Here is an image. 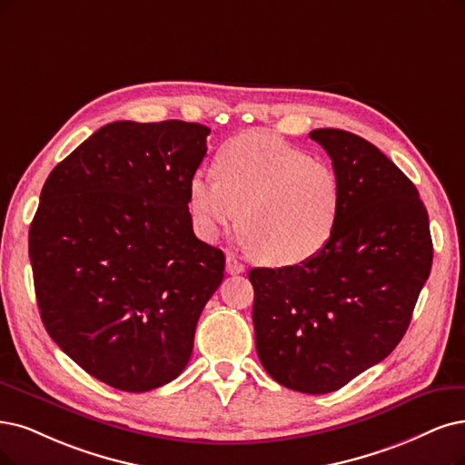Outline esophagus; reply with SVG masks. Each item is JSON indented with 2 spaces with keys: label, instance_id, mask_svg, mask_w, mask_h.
I'll list each match as a JSON object with an SVG mask.
<instances>
[{
  "label": "esophagus",
  "instance_id": "esophagus-1",
  "mask_svg": "<svg viewBox=\"0 0 465 465\" xmlns=\"http://www.w3.org/2000/svg\"><path fill=\"white\" fill-rule=\"evenodd\" d=\"M226 272L228 273H232V276H235V273H243L245 272V266L242 264V262H239L237 259H235V256H228V259H226Z\"/></svg>",
  "mask_w": 465,
  "mask_h": 465
}]
</instances>
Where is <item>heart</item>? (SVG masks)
I'll list each match as a JSON object with an SVG mask.
<instances>
[{
	"instance_id": "b5f03b06",
	"label": "heart",
	"mask_w": 465,
	"mask_h": 465,
	"mask_svg": "<svg viewBox=\"0 0 465 465\" xmlns=\"http://www.w3.org/2000/svg\"><path fill=\"white\" fill-rule=\"evenodd\" d=\"M214 174L189 180V211L206 242L235 228L276 266L314 259L335 232L342 189L335 168L270 132H245L223 143Z\"/></svg>"
}]
</instances>
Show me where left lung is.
Returning a JSON list of instances; mask_svg holds the SVG:
<instances>
[{"label": "left lung", "mask_w": 465, "mask_h": 465, "mask_svg": "<svg viewBox=\"0 0 465 465\" xmlns=\"http://www.w3.org/2000/svg\"><path fill=\"white\" fill-rule=\"evenodd\" d=\"M342 201L330 243L297 266L252 268L256 354L273 381L306 394L345 387L404 337L433 262L416 185L356 134L320 128Z\"/></svg>", "instance_id": "left-lung-1"}]
</instances>
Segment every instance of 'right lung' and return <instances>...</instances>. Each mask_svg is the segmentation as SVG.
Listing matches in <instances>:
<instances>
[{
    "label": "right lung",
    "instance_id": "add662e5",
    "mask_svg": "<svg viewBox=\"0 0 465 465\" xmlns=\"http://www.w3.org/2000/svg\"><path fill=\"white\" fill-rule=\"evenodd\" d=\"M211 130L183 120L99 128L47 176L28 232L40 316L95 380L170 383L223 280V252L193 233L189 180Z\"/></svg>",
    "mask_w": 465,
    "mask_h": 465
}]
</instances>
